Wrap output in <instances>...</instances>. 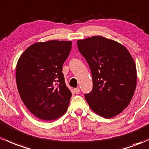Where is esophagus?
<instances>
[{
  "label": "esophagus",
  "instance_id": "34e87169",
  "mask_svg": "<svg viewBox=\"0 0 149 149\" xmlns=\"http://www.w3.org/2000/svg\"><path fill=\"white\" fill-rule=\"evenodd\" d=\"M74 92L76 93H79V91H80V89H79V88H75L74 89Z\"/></svg>",
  "mask_w": 149,
  "mask_h": 149
}]
</instances>
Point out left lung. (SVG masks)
I'll return each instance as SVG.
<instances>
[{"label": "left lung", "mask_w": 149, "mask_h": 149, "mask_svg": "<svg viewBox=\"0 0 149 149\" xmlns=\"http://www.w3.org/2000/svg\"><path fill=\"white\" fill-rule=\"evenodd\" d=\"M91 71L93 89L85 94L91 109L105 118L128 106L136 86V68L126 48L114 40L94 36L77 41Z\"/></svg>", "instance_id": "obj_1"}]
</instances>
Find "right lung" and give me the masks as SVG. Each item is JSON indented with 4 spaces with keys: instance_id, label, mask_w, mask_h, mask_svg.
<instances>
[{
    "instance_id": "obj_1",
    "label": "right lung",
    "mask_w": 149,
    "mask_h": 149,
    "mask_svg": "<svg viewBox=\"0 0 149 149\" xmlns=\"http://www.w3.org/2000/svg\"><path fill=\"white\" fill-rule=\"evenodd\" d=\"M71 48L70 41L36 42L18 60L16 82L19 96L27 109L39 119L56 120L68 110L72 93L62 71Z\"/></svg>"
}]
</instances>
